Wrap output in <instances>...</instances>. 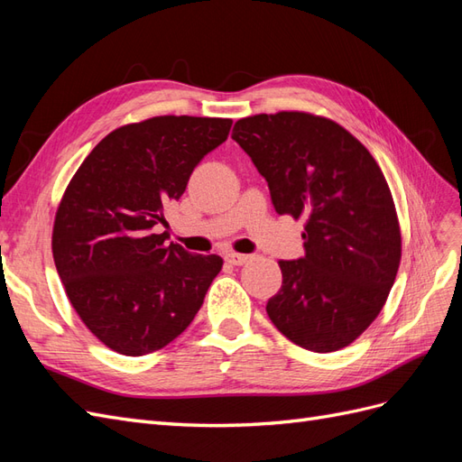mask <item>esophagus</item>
<instances>
[{
    "mask_svg": "<svg viewBox=\"0 0 462 462\" xmlns=\"http://www.w3.org/2000/svg\"><path fill=\"white\" fill-rule=\"evenodd\" d=\"M223 260H226L229 265H243L248 260V256L239 254V253H227L226 256H223Z\"/></svg>",
    "mask_w": 462,
    "mask_h": 462,
    "instance_id": "1",
    "label": "esophagus"
}]
</instances>
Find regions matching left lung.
<instances>
[{"label": "left lung", "instance_id": "1", "mask_svg": "<svg viewBox=\"0 0 462 462\" xmlns=\"http://www.w3.org/2000/svg\"><path fill=\"white\" fill-rule=\"evenodd\" d=\"M233 141L270 187L277 214L306 217L304 256L282 260L272 324L314 353L351 345L383 309L401 262L385 177L341 125L300 111L235 123Z\"/></svg>", "mask_w": 462, "mask_h": 462}]
</instances>
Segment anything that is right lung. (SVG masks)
<instances>
[{
  "mask_svg": "<svg viewBox=\"0 0 462 462\" xmlns=\"http://www.w3.org/2000/svg\"><path fill=\"white\" fill-rule=\"evenodd\" d=\"M231 119L163 116L109 133L69 183L53 223L67 297L111 351L143 356L183 333L223 260L153 233Z\"/></svg>",
  "mask_w": 462,
  "mask_h": 462,
  "instance_id": "obj_1",
  "label": "right lung"
}]
</instances>
